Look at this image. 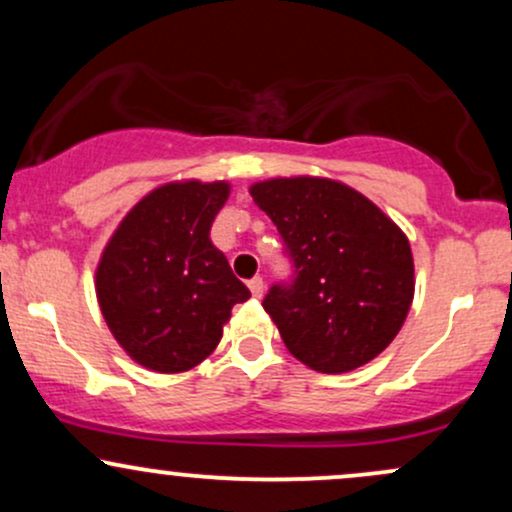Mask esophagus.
Masks as SVG:
<instances>
[{
	"instance_id": "esophagus-1",
	"label": "esophagus",
	"mask_w": 512,
	"mask_h": 512,
	"mask_svg": "<svg viewBox=\"0 0 512 512\" xmlns=\"http://www.w3.org/2000/svg\"><path fill=\"white\" fill-rule=\"evenodd\" d=\"M248 286H250V293L255 298H260L264 293V279H262V276H252V279L248 281Z\"/></svg>"
}]
</instances>
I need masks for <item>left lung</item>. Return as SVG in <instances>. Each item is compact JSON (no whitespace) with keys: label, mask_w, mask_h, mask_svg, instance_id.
<instances>
[{"label":"left lung","mask_w":512,"mask_h":512,"mask_svg":"<svg viewBox=\"0 0 512 512\" xmlns=\"http://www.w3.org/2000/svg\"><path fill=\"white\" fill-rule=\"evenodd\" d=\"M250 195L293 262L291 284H274L262 301L286 349L320 373L373 361L414 301V257L402 228L330 178L264 180Z\"/></svg>","instance_id":"obj_1"}]
</instances>
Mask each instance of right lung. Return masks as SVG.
I'll return each instance as SVG.
<instances>
[{
  "instance_id": "right-lung-1",
  "label": "right lung",
  "mask_w": 512,
  "mask_h": 512,
  "mask_svg": "<svg viewBox=\"0 0 512 512\" xmlns=\"http://www.w3.org/2000/svg\"><path fill=\"white\" fill-rule=\"evenodd\" d=\"M228 182H168L134 204L105 245L96 296L117 344L139 366L182 373L221 342L248 286L228 267L209 231Z\"/></svg>"
}]
</instances>
